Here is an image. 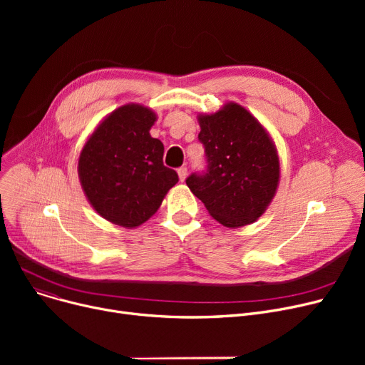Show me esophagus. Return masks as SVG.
<instances>
[{
    "mask_svg": "<svg viewBox=\"0 0 365 365\" xmlns=\"http://www.w3.org/2000/svg\"><path fill=\"white\" fill-rule=\"evenodd\" d=\"M178 175H179V180H180V182H185V179H186V176H187V168H186V167H180V168L178 170Z\"/></svg>",
    "mask_w": 365,
    "mask_h": 365,
    "instance_id": "obj_1",
    "label": "esophagus"
}]
</instances>
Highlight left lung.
Wrapping results in <instances>:
<instances>
[{"label":"left lung","instance_id":"obj_1","mask_svg":"<svg viewBox=\"0 0 365 365\" xmlns=\"http://www.w3.org/2000/svg\"><path fill=\"white\" fill-rule=\"evenodd\" d=\"M198 123L208 165L204 175L186 179L190 192L226 227L256 222L279 183V157L269 133L235 102L200 113Z\"/></svg>","mask_w":365,"mask_h":365}]
</instances>
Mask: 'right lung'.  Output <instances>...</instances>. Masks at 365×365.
Here are the masks:
<instances>
[{"label":"right lung","instance_id":"obj_1","mask_svg":"<svg viewBox=\"0 0 365 365\" xmlns=\"http://www.w3.org/2000/svg\"><path fill=\"white\" fill-rule=\"evenodd\" d=\"M155 121L150 108L123 105L106 115L81 149V187L96 213L113 225L131 229L145 223L179 180L163 164V142L149 133Z\"/></svg>","mask_w":365,"mask_h":365}]
</instances>
